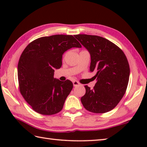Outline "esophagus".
I'll list each match as a JSON object with an SVG mask.
<instances>
[{"mask_svg": "<svg viewBox=\"0 0 147 147\" xmlns=\"http://www.w3.org/2000/svg\"><path fill=\"white\" fill-rule=\"evenodd\" d=\"M73 86H74V87H76V86H80V83L78 82V81H76V80H74V81L73 82Z\"/></svg>", "mask_w": 147, "mask_h": 147, "instance_id": "1", "label": "esophagus"}]
</instances>
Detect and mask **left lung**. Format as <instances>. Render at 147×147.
<instances>
[{
	"label": "left lung",
	"instance_id": "obj_1",
	"mask_svg": "<svg viewBox=\"0 0 147 147\" xmlns=\"http://www.w3.org/2000/svg\"><path fill=\"white\" fill-rule=\"evenodd\" d=\"M74 37L91 56L90 71L96 83L93 89L85 86L81 102L87 110L95 113L111 111L123 97L127 88L130 67L123 51L106 38L78 34Z\"/></svg>",
	"mask_w": 147,
	"mask_h": 147
}]
</instances>
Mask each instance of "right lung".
<instances>
[{
  "instance_id": "1",
  "label": "right lung",
  "mask_w": 147,
  "mask_h": 147,
  "mask_svg": "<svg viewBox=\"0 0 147 147\" xmlns=\"http://www.w3.org/2000/svg\"><path fill=\"white\" fill-rule=\"evenodd\" d=\"M73 47L82 46L73 36L54 35L36 39L23 51L17 67L19 89L36 112L54 115L63 108L73 84L54 78V69L61 67L62 55Z\"/></svg>"
}]
</instances>
